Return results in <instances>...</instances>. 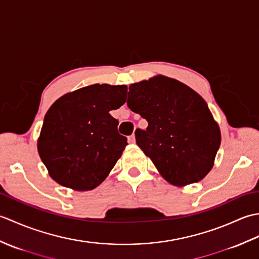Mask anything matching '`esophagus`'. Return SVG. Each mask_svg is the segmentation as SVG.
I'll return each instance as SVG.
<instances>
[{
  "label": "esophagus",
  "instance_id": "esophagus-1",
  "mask_svg": "<svg viewBox=\"0 0 259 259\" xmlns=\"http://www.w3.org/2000/svg\"><path fill=\"white\" fill-rule=\"evenodd\" d=\"M129 142H130V144H135V142H136V137H135L134 134L129 137Z\"/></svg>",
  "mask_w": 259,
  "mask_h": 259
}]
</instances>
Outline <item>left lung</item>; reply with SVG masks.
<instances>
[{
  "label": "left lung",
  "mask_w": 259,
  "mask_h": 259,
  "mask_svg": "<svg viewBox=\"0 0 259 259\" xmlns=\"http://www.w3.org/2000/svg\"><path fill=\"white\" fill-rule=\"evenodd\" d=\"M126 104L148 121L146 130H136V142L170 184H194L210 171L221 130L197 92L158 75L131 84Z\"/></svg>",
  "instance_id": "obj_1"
}]
</instances>
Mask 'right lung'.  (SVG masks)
Instances as JSON below:
<instances>
[{
  "instance_id": "1",
  "label": "right lung",
  "mask_w": 259,
  "mask_h": 259,
  "mask_svg": "<svg viewBox=\"0 0 259 259\" xmlns=\"http://www.w3.org/2000/svg\"><path fill=\"white\" fill-rule=\"evenodd\" d=\"M126 85L92 84L64 95L43 121L37 150L51 178L74 190H91L122 155L126 138L109 112L125 102Z\"/></svg>"
}]
</instances>
